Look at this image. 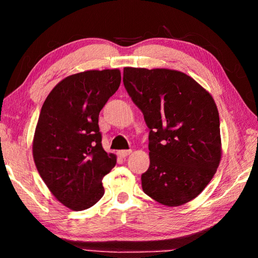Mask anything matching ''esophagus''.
Segmentation results:
<instances>
[{
    "instance_id": "obj_1",
    "label": "esophagus",
    "mask_w": 258,
    "mask_h": 258,
    "mask_svg": "<svg viewBox=\"0 0 258 258\" xmlns=\"http://www.w3.org/2000/svg\"><path fill=\"white\" fill-rule=\"evenodd\" d=\"M131 152H132V150H119L118 155L119 157H121V158H125V157H127Z\"/></svg>"
}]
</instances>
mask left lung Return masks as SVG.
<instances>
[{"instance_id": "left-lung-1", "label": "left lung", "mask_w": 258, "mask_h": 258, "mask_svg": "<svg viewBox=\"0 0 258 258\" xmlns=\"http://www.w3.org/2000/svg\"><path fill=\"white\" fill-rule=\"evenodd\" d=\"M123 82L150 130L143 191L168 207L191 202L221 161L220 117L213 97L194 78L173 69L125 67Z\"/></svg>"}]
</instances>
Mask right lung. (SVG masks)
<instances>
[{
	"label": "right lung",
	"instance_id": "right-lung-1",
	"mask_svg": "<svg viewBox=\"0 0 258 258\" xmlns=\"http://www.w3.org/2000/svg\"><path fill=\"white\" fill-rule=\"evenodd\" d=\"M120 80L119 69L74 74L42 106L33 140L35 165L51 194L73 211L102 198V178L116 165V155L103 150L98 123Z\"/></svg>",
	"mask_w": 258,
	"mask_h": 258
}]
</instances>
